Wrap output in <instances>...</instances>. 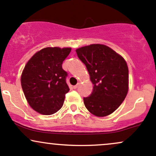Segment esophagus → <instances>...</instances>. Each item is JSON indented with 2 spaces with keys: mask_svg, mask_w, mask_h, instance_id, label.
Returning a JSON list of instances; mask_svg holds the SVG:
<instances>
[{
  "mask_svg": "<svg viewBox=\"0 0 156 156\" xmlns=\"http://www.w3.org/2000/svg\"><path fill=\"white\" fill-rule=\"evenodd\" d=\"M78 84L75 85V86H73V88H74L75 90V89H77V88H78Z\"/></svg>",
  "mask_w": 156,
  "mask_h": 156,
  "instance_id": "34e87169",
  "label": "esophagus"
}]
</instances>
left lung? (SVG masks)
<instances>
[{
    "mask_svg": "<svg viewBox=\"0 0 156 156\" xmlns=\"http://www.w3.org/2000/svg\"><path fill=\"white\" fill-rule=\"evenodd\" d=\"M78 57L87 66L93 91L83 103L97 117L112 114L122 104L129 90V70L124 58L104 44L77 49Z\"/></svg>",
    "mask_w": 156,
    "mask_h": 156,
    "instance_id": "1",
    "label": "left lung"
}]
</instances>
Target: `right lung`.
<instances>
[{
  "mask_svg": "<svg viewBox=\"0 0 156 156\" xmlns=\"http://www.w3.org/2000/svg\"><path fill=\"white\" fill-rule=\"evenodd\" d=\"M71 49L44 48L25 65L20 77L22 90L28 104L38 113L49 115L62 107L65 95L69 91L62 64Z\"/></svg>",
  "mask_w": 156,
  "mask_h": 156,
  "instance_id": "add662e5",
  "label": "right lung"
}]
</instances>
